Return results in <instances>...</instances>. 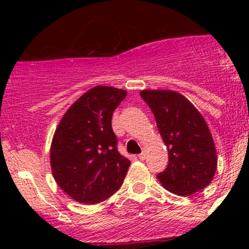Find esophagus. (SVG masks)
<instances>
[{
  "label": "esophagus",
  "instance_id": "1",
  "mask_svg": "<svg viewBox=\"0 0 249 249\" xmlns=\"http://www.w3.org/2000/svg\"><path fill=\"white\" fill-rule=\"evenodd\" d=\"M145 155H147V152H145V149H143L142 153H141V154L139 155L140 160H144L145 159Z\"/></svg>",
  "mask_w": 249,
  "mask_h": 249
}]
</instances>
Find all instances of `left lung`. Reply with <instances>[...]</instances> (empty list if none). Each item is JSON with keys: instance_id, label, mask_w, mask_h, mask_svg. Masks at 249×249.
Returning <instances> with one entry per match:
<instances>
[{"instance_id": "8db88e82", "label": "left lung", "mask_w": 249, "mask_h": 249, "mask_svg": "<svg viewBox=\"0 0 249 249\" xmlns=\"http://www.w3.org/2000/svg\"><path fill=\"white\" fill-rule=\"evenodd\" d=\"M158 130L169 150V165L157 176L162 187L177 195L205 189L217 170L212 135L196 107L172 90H142Z\"/></svg>"}]
</instances>
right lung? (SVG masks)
Segmentation results:
<instances>
[{"mask_svg":"<svg viewBox=\"0 0 249 249\" xmlns=\"http://www.w3.org/2000/svg\"><path fill=\"white\" fill-rule=\"evenodd\" d=\"M125 96L126 91L117 88H91L66 110L55 130L53 176L78 202L105 201L122 187L130 160L118 152L112 115Z\"/></svg>","mask_w":249,"mask_h":249,"instance_id":"obj_1","label":"right lung"}]
</instances>
